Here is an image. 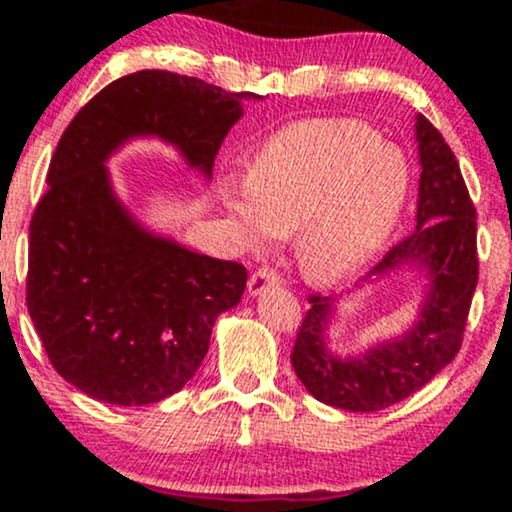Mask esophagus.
I'll return each instance as SVG.
<instances>
[{
  "label": "esophagus",
  "mask_w": 512,
  "mask_h": 512,
  "mask_svg": "<svg viewBox=\"0 0 512 512\" xmlns=\"http://www.w3.org/2000/svg\"><path fill=\"white\" fill-rule=\"evenodd\" d=\"M279 284V274L274 272L269 264H262L260 269H255V272L250 274V281H248V291L252 296H260L262 291L272 289V286Z\"/></svg>",
  "instance_id": "obj_1"
}]
</instances>
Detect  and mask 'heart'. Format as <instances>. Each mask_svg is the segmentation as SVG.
I'll use <instances>...</instances> for the list:
<instances>
[{"label":"heart","instance_id":"obj_1","mask_svg":"<svg viewBox=\"0 0 512 512\" xmlns=\"http://www.w3.org/2000/svg\"><path fill=\"white\" fill-rule=\"evenodd\" d=\"M409 190V161L370 122L313 117L269 137L223 197L252 243L296 231L301 272L339 284L385 250Z\"/></svg>","mask_w":512,"mask_h":512}]
</instances>
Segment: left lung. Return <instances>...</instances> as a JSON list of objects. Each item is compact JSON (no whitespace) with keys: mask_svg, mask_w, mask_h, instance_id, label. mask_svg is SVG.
<instances>
[{"mask_svg":"<svg viewBox=\"0 0 512 512\" xmlns=\"http://www.w3.org/2000/svg\"><path fill=\"white\" fill-rule=\"evenodd\" d=\"M421 180L416 228L385 252L368 276L402 264H424L431 293L421 320L397 342L361 358H334L322 342L332 296L310 293L298 325L291 363L301 383L320 402L349 411H378L421 390L460 351L479 279L477 209L443 134L424 115L416 117Z\"/></svg>","mask_w":512,"mask_h":512,"instance_id":"8db88e82","label":"left lung"}]
</instances>
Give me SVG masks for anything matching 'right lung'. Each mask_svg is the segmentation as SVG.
Instances as JSON below:
<instances>
[{"label":"right lung","instance_id":"obj_1","mask_svg":"<svg viewBox=\"0 0 512 512\" xmlns=\"http://www.w3.org/2000/svg\"><path fill=\"white\" fill-rule=\"evenodd\" d=\"M197 76L142 69L98 91L52 154L28 240L26 305L52 368L117 407L166 399L197 373L214 320L248 272L142 231L110 190L105 161L156 134L211 173L240 101Z\"/></svg>","mask_w":512,"mask_h":512}]
</instances>
